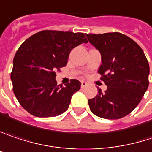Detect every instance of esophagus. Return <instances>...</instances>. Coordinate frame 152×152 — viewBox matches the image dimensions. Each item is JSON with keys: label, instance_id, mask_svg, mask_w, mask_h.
Here are the masks:
<instances>
[{"label": "esophagus", "instance_id": "34e87169", "mask_svg": "<svg viewBox=\"0 0 152 152\" xmlns=\"http://www.w3.org/2000/svg\"><path fill=\"white\" fill-rule=\"evenodd\" d=\"M87 85V83L86 81H81V87H85Z\"/></svg>", "mask_w": 152, "mask_h": 152}]
</instances>
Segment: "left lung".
Returning <instances> with one entry per match:
<instances>
[{
  "instance_id": "obj_1",
  "label": "left lung",
  "mask_w": 152,
  "mask_h": 152,
  "mask_svg": "<svg viewBox=\"0 0 152 152\" xmlns=\"http://www.w3.org/2000/svg\"><path fill=\"white\" fill-rule=\"evenodd\" d=\"M102 56L98 72L107 88L88 100L90 110L104 119H120L141 102L149 86L150 66L141 47L119 32L86 34Z\"/></svg>"
}]
</instances>
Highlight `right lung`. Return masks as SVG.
<instances>
[{"instance_id": "add662e5", "label": "right lung", "mask_w": 152, "mask_h": 152, "mask_svg": "<svg viewBox=\"0 0 152 152\" xmlns=\"http://www.w3.org/2000/svg\"><path fill=\"white\" fill-rule=\"evenodd\" d=\"M86 44L84 33L43 30L20 46L13 60L11 80L21 106L37 117L58 116L68 109L81 83L72 80L57 85L56 71L66 66L71 50Z\"/></svg>"}]
</instances>
